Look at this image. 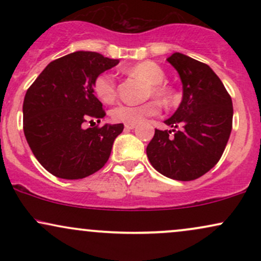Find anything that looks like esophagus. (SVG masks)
<instances>
[{
    "label": "esophagus",
    "mask_w": 261,
    "mask_h": 261,
    "mask_svg": "<svg viewBox=\"0 0 261 261\" xmlns=\"http://www.w3.org/2000/svg\"><path fill=\"white\" fill-rule=\"evenodd\" d=\"M135 127H136V124H125V128L126 130H133Z\"/></svg>",
    "instance_id": "1"
}]
</instances>
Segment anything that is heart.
<instances>
[{"instance_id": "b5f03b06", "label": "heart", "mask_w": 261, "mask_h": 261, "mask_svg": "<svg viewBox=\"0 0 261 261\" xmlns=\"http://www.w3.org/2000/svg\"><path fill=\"white\" fill-rule=\"evenodd\" d=\"M124 72L128 76L135 77L146 83L145 97H154L162 103L168 104L173 100L174 91L166 83H163L166 79L163 68L160 65L152 61H143L139 64L124 68ZM93 92L97 98L103 103L110 104L115 100L118 94L115 77L112 73H100L93 81ZM160 112V104L155 100H149L140 106H127L120 104L114 108L112 112V118L115 121L124 122V124H139L148 116H153Z\"/></svg>"}]
</instances>
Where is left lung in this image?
I'll return each instance as SVG.
<instances>
[{"label":"left lung","instance_id":"left-lung-1","mask_svg":"<svg viewBox=\"0 0 261 261\" xmlns=\"http://www.w3.org/2000/svg\"><path fill=\"white\" fill-rule=\"evenodd\" d=\"M167 61L180 76L182 99L164 121L173 130L155 128L146 152L161 174L175 180H194L214 168L226 148L232 131V99L208 65L180 53Z\"/></svg>","mask_w":261,"mask_h":261}]
</instances>
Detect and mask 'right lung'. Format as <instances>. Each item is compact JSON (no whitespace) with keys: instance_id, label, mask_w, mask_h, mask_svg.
I'll use <instances>...</instances> for the list:
<instances>
[{"instance_id":"add662e5","label":"right lung","mask_w":261,"mask_h":261,"mask_svg":"<svg viewBox=\"0 0 261 261\" xmlns=\"http://www.w3.org/2000/svg\"><path fill=\"white\" fill-rule=\"evenodd\" d=\"M119 64L94 51H76L50 62L23 101V130L33 154L47 172L82 179L103 168L124 125L85 127L106 116L93 92L98 74ZM92 126V125H91Z\"/></svg>"}]
</instances>
